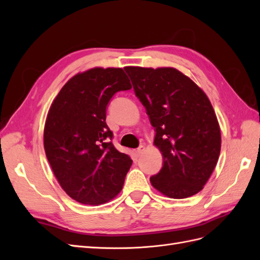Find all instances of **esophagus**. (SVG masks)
<instances>
[{
    "instance_id": "esophagus-1",
    "label": "esophagus",
    "mask_w": 260,
    "mask_h": 260,
    "mask_svg": "<svg viewBox=\"0 0 260 260\" xmlns=\"http://www.w3.org/2000/svg\"><path fill=\"white\" fill-rule=\"evenodd\" d=\"M144 151H145V146H144V145H141V146L137 149V154H138V156H141V155H142Z\"/></svg>"
}]
</instances>
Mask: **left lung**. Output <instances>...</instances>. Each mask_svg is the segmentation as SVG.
Returning a JSON list of instances; mask_svg holds the SVG:
<instances>
[{
    "label": "left lung",
    "mask_w": 260,
    "mask_h": 260,
    "mask_svg": "<svg viewBox=\"0 0 260 260\" xmlns=\"http://www.w3.org/2000/svg\"><path fill=\"white\" fill-rule=\"evenodd\" d=\"M136 95L156 130L154 145L164 158L149 181L170 199H186L204 188L221 148L216 113L206 93L174 67L127 66Z\"/></svg>",
    "instance_id": "1"
}]
</instances>
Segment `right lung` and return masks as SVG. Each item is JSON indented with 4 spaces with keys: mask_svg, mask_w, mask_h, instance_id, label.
<instances>
[{
    "mask_svg": "<svg viewBox=\"0 0 260 260\" xmlns=\"http://www.w3.org/2000/svg\"><path fill=\"white\" fill-rule=\"evenodd\" d=\"M122 68L94 67L78 73L50 106L43 144L53 174L67 195L98 206L120 193L132 159L112 142L106 106L118 91L131 89Z\"/></svg>",
    "mask_w": 260,
    "mask_h": 260,
    "instance_id": "1",
    "label": "right lung"
}]
</instances>
